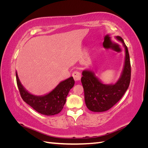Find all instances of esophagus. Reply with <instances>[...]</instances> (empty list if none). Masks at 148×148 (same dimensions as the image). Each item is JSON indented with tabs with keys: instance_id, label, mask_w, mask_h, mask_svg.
<instances>
[{
	"instance_id": "1",
	"label": "esophagus",
	"mask_w": 148,
	"mask_h": 148,
	"mask_svg": "<svg viewBox=\"0 0 148 148\" xmlns=\"http://www.w3.org/2000/svg\"><path fill=\"white\" fill-rule=\"evenodd\" d=\"M72 76L75 79V81H76V82L80 81V79H81V78H82L81 73H80L79 71H74L72 74Z\"/></svg>"
}]
</instances>
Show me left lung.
<instances>
[{
	"label": "left lung",
	"instance_id": "obj_1",
	"mask_svg": "<svg viewBox=\"0 0 148 148\" xmlns=\"http://www.w3.org/2000/svg\"><path fill=\"white\" fill-rule=\"evenodd\" d=\"M115 38L122 43L125 60L120 77L115 83L105 84L91 70H84L81 81L84 92V101L89 110L102 112L110 109L122 97L128 88L131 78V66L128 48L120 36Z\"/></svg>",
	"mask_w": 148,
	"mask_h": 148
}]
</instances>
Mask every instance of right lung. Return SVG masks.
<instances>
[{"label": "right lung", "mask_w": 148, "mask_h": 148, "mask_svg": "<svg viewBox=\"0 0 148 148\" xmlns=\"http://www.w3.org/2000/svg\"><path fill=\"white\" fill-rule=\"evenodd\" d=\"M18 88L23 100L38 112L45 115H53L60 113L65 104L66 98L75 84L73 77L60 82L49 93L36 96L28 92L21 83L16 71Z\"/></svg>", "instance_id": "1"}]
</instances>
